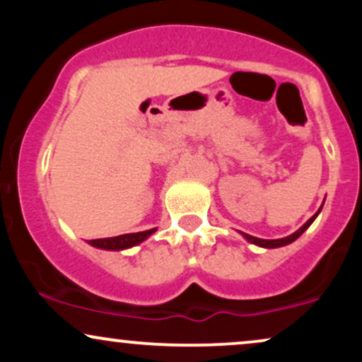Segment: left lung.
<instances>
[{"mask_svg": "<svg viewBox=\"0 0 362 362\" xmlns=\"http://www.w3.org/2000/svg\"><path fill=\"white\" fill-rule=\"evenodd\" d=\"M318 213H320V211H318ZM318 213L315 214L313 218H310L308 221H306L305 224H303V226L300 228V230L296 231V233H293V235L286 236V238H279V240H262V238H255V236L247 235V233H245V238H247L248 242H252V243L259 245V247H265V248H277V247H284V245H288V243H291V242H294V240H296L298 236H301V235H303V231H305L306 228H308L310 224L313 223V219L317 218Z\"/></svg>", "mask_w": 362, "mask_h": 362, "instance_id": "obj_1", "label": "left lung"}]
</instances>
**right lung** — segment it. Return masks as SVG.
<instances>
[{"mask_svg": "<svg viewBox=\"0 0 362 362\" xmlns=\"http://www.w3.org/2000/svg\"><path fill=\"white\" fill-rule=\"evenodd\" d=\"M155 230H146V231H139V233H126V235H119V236H112V238H98V240H90V245L97 248H105V250H124V248L134 247L146 240L149 235L153 233Z\"/></svg>", "mask_w": 362, "mask_h": 362, "instance_id": "add662e5", "label": "right lung"}]
</instances>
